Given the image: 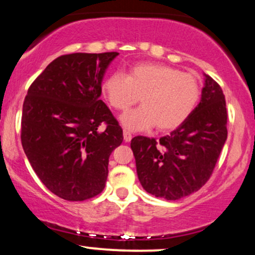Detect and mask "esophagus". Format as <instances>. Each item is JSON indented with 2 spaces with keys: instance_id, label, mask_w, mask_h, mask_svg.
I'll list each match as a JSON object with an SVG mask.
<instances>
[{
  "instance_id": "34e87169",
  "label": "esophagus",
  "mask_w": 255,
  "mask_h": 255,
  "mask_svg": "<svg viewBox=\"0 0 255 255\" xmlns=\"http://www.w3.org/2000/svg\"><path fill=\"white\" fill-rule=\"evenodd\" d=\"M131 137H133V136H131V134L129 133V131L124 130V139H125L126 142H129L131 140Z\"/></svg>"
}]
</instances>
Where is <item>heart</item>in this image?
I'll return each mask as SVG.
<instances>
[{
	"label": "heart",
	"instance_id": "obj_1",
	"mask_svg": "<svg viewBox=\"0 0 255 255\" xmlns=\"http://www.w3.org/2000/svg\"><path fill=\"white\" fill-rule=\"evenodd\" d=\"M103 93L116 110L126 111L139 101L141 107L126 113L120 121L130 131L176 129L199 103L201 86L197 77L164 63L134 64L127 77L113 73L103 81Z\"/></svg>",
	"mask_w": 255,
	"mask_h": 255
}]
</instances>
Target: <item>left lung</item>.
I'll return each instance as SVG.
<instances>
[{"instance_id":"8db88e82","label":"left lung","mask_w":255,"mask_h":255,"mask_svg":"<svg viewBox=\"0 0 255 255\" xmlns=\"http://www.w3.org/2000/svg\"><path fill=\"white\" fill-rule=\"evenodd\" d=\"M200 103L170 135L159 141L131 139L136 174L142 188L165 200L199 191L211 176L227 140V107L221 86L204 73Z\"/></svg>"}]
</instances>
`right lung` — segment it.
Wrapping results in <instances>:
<instances>
[{
	"mask_svg": "<svg viewBox=\"0 0 255 255\" xmlns=\"http://www.w3.org/2000/svg\"><path fill=\"white\" fill-rule=\"evenodd\" d=\"M118 55H63L27 91L22 147L44 186L64 200L83 201L103 191L111 152L124 140L101 99L105 72Z\"/></svg>",
	"mask_w": 255,
	"mask_h": 255,
	"instance_id": "1",
	"label": "right lung"
}]
</instances>
